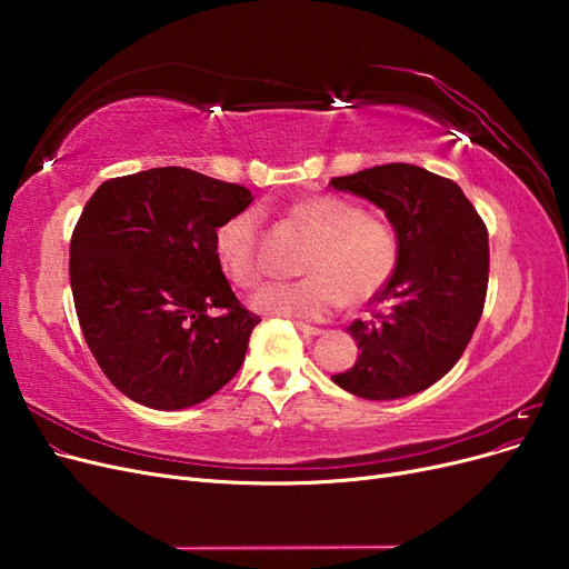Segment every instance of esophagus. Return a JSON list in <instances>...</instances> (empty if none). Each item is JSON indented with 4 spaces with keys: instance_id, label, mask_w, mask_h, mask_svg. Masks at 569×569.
<instances>
[{
    "instance_id": "obj_1",
    "label": "esophagus",
    "mask_w": 569,
    "mask_h": 569,
    "mask_svg": "<svg viewBox=\"0 0 569 569\" xmlns=\"http://www.w3.org/2000/svg\"><path fill=\"white\" fill-rule=\"evenodd\" d=\"M297 325V330H301L303 335H311V337H318V335H322V330L320 327H316V325H306V322H295Z\"/></svg>"
}]
</instances>
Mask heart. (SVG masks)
<instances>
[{
    "mask_svg": "<svg viewBox=\"0 0 569 569\" xmlns=\"http://www.w3.org/2000/svg\"><path fill=\"white\" fill-rule=\"evenodd\" d=\"M284 218L311 237L297 282H272L258 289L256 311L284 318H325L341 301L358 306L380 295L399 266V237L391 222L363 213L351 199L316 194L291 201ZM222 272L239 287L263 274L261 218L247 209L228 218L216 232Z\"/></svg>",
    "mask_w": 569,
    "mask_h": 569,
    "instance_id": "1",
    "label": "heart"
}]
</instances>
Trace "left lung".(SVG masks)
Segmentation results:
<instances>
[{
    "label": "left lung",
    "mask_w": 569,
    "mask_h": 569,
    "mask_svg": "<svg viewBox=\"0 0 569 569\" xmlns=\"http://www.w3.org/2000/svg\"><path fill=\"white\" fill-rule=\"evenodd\" d=\"M339 192L380 206L399 237V266L353 320L358 360L332 382L368 401H393L439 382L462 356L485 311L489 232L462 189L410 163L332 178Z\"/></svg>",
    "instance_id": "obj_1"
}]
</instances>
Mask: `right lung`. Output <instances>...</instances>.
I'll list each match as a JSON object with an SVG mask.
<instances>
[{"instance_id": "right-lung-1", "label": "right lung", "mask_w": 569, "mask_h": 569, "mask_svg": "<svg viewBox=\"0 0 569 569\" xmlns=\"http://www.w3.org/2000/svg\"><path fill=\"white\" fill-rule=\"evenodd\" d=\"M251 201L242 184L168 166L111 178L84 203L68 263L76 313L128 399L189 408L242 368L261 318L222 274L216 232Z\"/></svg>"}]
</instances>
